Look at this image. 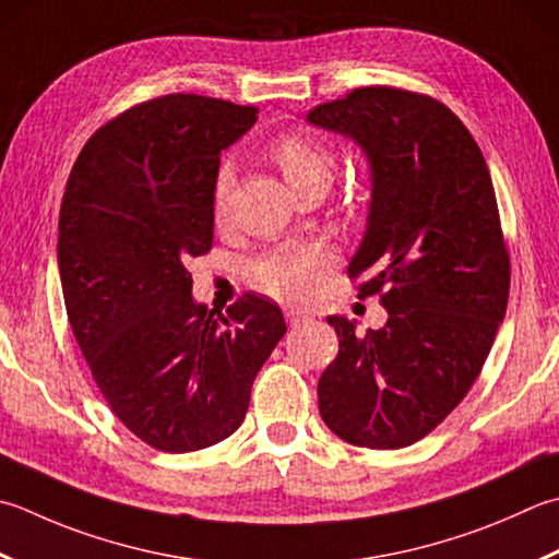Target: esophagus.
Here are the masks:
<instances>
[{"label": "esophagus", "instance_id": "34e87169", "mask_svg": "<svg viewBox=\"0 0 559 559\" xmlns=\"http://www.w3.org/2000/svg\"><path fill=\"white\" fill-rule=\"evenodd\" d=\"M286 320L290 322V326H298V324L310 322L312 314L308 310H300V308H288L286 310Z\"/></svg>", "mask_w": 559, "mask_h": 559}]
</instances>
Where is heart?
<instances>
[{
  "instance_id": "obj_1",
  "label": "heart",
  "mask_w": 559,
  "mask_h": 559,
  "mask_svg": "<svg viewBox=\"0 0 559 559\" xmlns=\"http://www.w3.org/2000/svg\"><path fill=\"white\" fill-rule=\"evenodd\" d=\"M269 157L293 191L312 183L330 186L332 181V155L305 135H283L271 145ZM227 195L229 177L223 171L213 186V223L217 227L227 223ZM334 261V251L322 245L278 247L251 264V281L281 302H302L322 286Z\"/></svg>"
}]
</instances>
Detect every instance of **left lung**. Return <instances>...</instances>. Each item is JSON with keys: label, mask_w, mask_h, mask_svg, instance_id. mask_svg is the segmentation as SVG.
Wrapping results in <instances>:
<instances>
[{"label": "left lung", "mask_w": 559, "mask_h": 559, "mask_svg": "<svg viewBox=\"0 0 559 559\" xmlns=\"http://www.w3.org/2000/svg\"><path fill=\"white\" fill-rule=\"evenodd\" d=\"M308 120L366 152L373 191L348 278L388 310L364 336L326 317L338 354L317 385L320 414L346 443L412 445L463 402L507 314L511 266L487 162L451 108L395 86H360Z\"/></svg>", "instance_id": "1"}]
</instances>
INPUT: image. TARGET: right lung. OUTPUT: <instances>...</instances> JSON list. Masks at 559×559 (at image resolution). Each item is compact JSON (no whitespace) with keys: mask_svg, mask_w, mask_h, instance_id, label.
<instances>
[{"mask_svg":"<svg viewBox=\"0 0 559 559\" xmlns=\"http://www.w3.org/2000/svg\"><path fill=\"white\" fill-rule=\"evenodd\" d=\"M257 114L199 94L150 98L86 140L62 195L58 266L74 338L111 412L164 453L233 436L286 334L261 295L227 314L195 302L186 269L213 247L221 152Z\"/></svg>","mask_w":559,"mask_h":559,"instance_id":"add662e5","label":"right lung"}]
</instances>
